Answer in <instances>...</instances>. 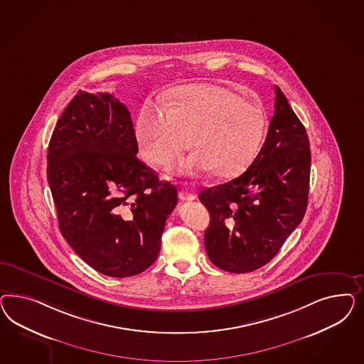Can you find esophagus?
<instances>
[{
    "mask_svg": "<svg viewBox=\"0 0 364 364\" xmlns=\"http://www.w3.org/2000/svg\"><path fill=\"white\" fill-rule=\"evenodd\" d=\"M178 198L181 200V201H192V200H195V195H192V193H189L187 191H178Z\"/></svg>",
    "mask_w": 364,
    "mask_h": 364,
    "instance_id": "esophagus-1",
    "label": "esophagus"
}]
</instances>
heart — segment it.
Listing matches in <instances>:
<instances>
[{
  "instance_id": "1",
  "label": "heart",
  "mask_w": 364,
  "mask_h": 364,
  "mask_svg": "<svg viewBox=\"0 0 364 364\" xmlns=\"http://www.w3.org/2000/svg\"><path fill=\"white\" fill-rule=\"evenodd\" d=\"M265 116L235 90L210 84L175 89L172 104L145 105L139 112L136 137L152 166H166L189 145L195 152L178 172L237 176L250 166L263 140Z\"/></svg>"
}]
</instances>
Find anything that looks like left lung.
Wrapping results in <instances>:
<instances>
[{
    "label": "left lung",
    "mask_w": 364,
    "mask_h": 364,
    "mask_svg": "<svg viewBox=\"0 0 364 364\" xmlns=\"http://www.w3.org/2000/svg\"><path fill=\"white\" fill-rule=\"evenodd\" d=\"M275 95L274 117L254 163L240 176L198 193L210 216L207 255L233 274L271 262L307 210L309 136L279 87Z\"/></svg>",
    "instance_id": "left-lung-1"
}]
</instances>
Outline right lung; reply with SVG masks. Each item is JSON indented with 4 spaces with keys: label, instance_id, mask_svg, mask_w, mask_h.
Wrapping results in <instances>:
<instances>
[{
    "label": "right lung",
    "instance_id": "obj_1",
    "mask_svg": "<svg viewBox=\"0 0 364 364\" xmlns=\"http://www.w3.org/2000/svg\"><path fill=\"white\" fill-rule=\"evenodd\" d=\"M128 108L110 93L78 90L55 124L48 183L58 227L102 275L128 277L157 259L177 191L137 159Z\"/></svg>",
    "mask_w": 364,
    "mask_h": 364
}]
</instances>
